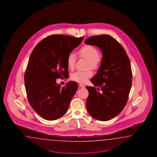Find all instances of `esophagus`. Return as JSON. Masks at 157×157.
<instances>
[{"label":"esophagus","mask_w":157,"mask_h":157,"mask_svg":"<svg viewBox=\"0 0 157 157\" xmlns=\"http://www.w3.org/2000/svg\"><path fill=\"white\" fill-rule=\"evenodd\" d=\"M79 87H80V88H85V86L84 85V84H79Z\"/></svg>","instance_id":"esophagus-1"}]
</instances>
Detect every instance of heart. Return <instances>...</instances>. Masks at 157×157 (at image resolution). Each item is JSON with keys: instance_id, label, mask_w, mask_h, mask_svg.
Returning a JSON list of instances; mask_svg holds the SVG:
<instances>
[{"instance_id": "1", "label": "heart", "mask_w": 157, "mask_h": 157, "mask_svg": "<svg viewBox=\"0 0 157 157\" xmlns=\"http://www.w3.org/2000/svg\"><path fill=\"white\" fill-rule=\"evenodd\" d=\"M78 54L80 57H83L88 59L87 67H91L93 69H98L101 65L102 58L98 54L97 49L92 45H86L82 47L79 49ZM77 60V57L75 54L70 53L67 58L66 63L69 69H73ZM92 75L91 70L86 71H77L72 74L70 76L71 79L78 83H84L86 82L87 79L91 78Z\"/></svg>"}]
</instances>
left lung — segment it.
I'll list each match as a JSON object with an SVG mask.
<instances>
[{
	"instance_id": "left-lung-1",
	"label": "left lung",
	"mask_w": 157,
	"mask_h": 157,
	"mask_svg": "<svg viewBox=\"0 0 157 157\" xmlns=\"http://www.w3.org/2000/svg\"><path fill=\"white\" fill-rule=\"evenodd\" d=\"M85 44L98 47L102 55L98 73L91 79L94 87H86L87 111L96 119L107 121L118 115L127 102L132 85L131 63L122 45L110 35L92 36Z\"/></svg>"
}]
</instances>
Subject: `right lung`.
Segmentation results:
<instances>
[{"label":"right lung","mask_w":157,"mask_h":157,"mask_svg":"<svg viewBox=\"0 0 157 157\" xmlns=\"http://www.w3.org/2000/svg\"><path fill=\"white\" fill-rule=\"evenodd\" d=\"M84 36L51 35L33 49L25 74L28 100L43 118L53 121L66 113L78 90L77 82L69 81L61 88L56 79L69 78L66 60Z\"/></svg>","instance_id":"obj_1"}]
</instances>
